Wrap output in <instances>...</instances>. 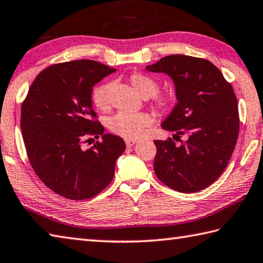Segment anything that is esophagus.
Instances as JSON below:
<instances>
[{
    "mask_svg": "<svg viewBox=\"0 0 263 263\" xmlns=\"http://www.w3.org/2000/svg\"><path fill=\"white\" fill-rule=\"evenodd\" d=\"M136 142H137V140H135V139H125V144L127 147H132L136 144Z\"/></svg>",
    "mask_w": 263,
    "mask_h": 263,
    "instance_id": "esophagus-1",
    "label": "esophagus"
}]
</instances>
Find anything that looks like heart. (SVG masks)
<instances>
[{
	"label": "heart",
	"mask_w": 263,
	"mask_h": 263,
	"mask_svg": "<svg viewBox=\"0 0 263 263\" xmlns=\"http://www.w3.org/2000/svg\"><path fill=\"white\" fill-rule=\"evenodd\" d=\"M130 83L141 97L149 99L151 107L159 112L171 110L176 104V95L171 92H159V79L151 74L136 72L130 76ZM111 84L102 83L98 85L92 92V101L95 107L106 110L110 104ZM152 117L146 112L119 111L108 122L110 131L127 139H136L144 133L145 128L151 126Z\"/></svg>",
	"instance_id": "heart-1"
}]
</instances>
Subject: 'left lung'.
Here are the masks:
<instances>
[{
    "instance_id": "8db88e82",
    "label": "left lung",
    "mask_w": 263,
    "mask_h": 263,
    "mask_svg": "<svg viewBox=\"0 0 263 263\" xmlns=\"http://www.w3.org/2000/svg\"><path fill=\"white\" fill-rule=\"evenodd\" d=\"M174 79L178 102L161 124L175 137L187 135L180 145L168 138L154 140V171L162 183L181 193L208 187L226 170L239 135V112L231 84L212 62L169 55L148 65Z\"/></svg>"
}]
</instances>
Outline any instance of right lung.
Listing matches in <instances>:
<instances>
[{"instance_id":"obj_1","label":"right lung","mask_w":263,"mask_h":263,"mask_svg":"<svg viewBox=\"0 0 263 263\" xmlns=\"http://www.w3.org/2000/svg\"><path fill=\"white\" fill-rule=\"evenodd\" d=\"M115 71L92 60L52 64L36 76L24 99L21 127L28 161L42 183L61 197L90 199L114 178L125 142L104 135L90 94ZM100 135L101 142L83 147Z\"/></svg>"}]
</instances>
